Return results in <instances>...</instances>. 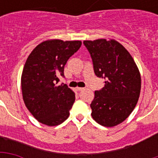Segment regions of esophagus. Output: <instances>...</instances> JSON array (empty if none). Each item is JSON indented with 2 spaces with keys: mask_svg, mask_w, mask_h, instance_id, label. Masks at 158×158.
Returning <instances> with one entry per match:
<instances>
[{
  "mask_svg": "<svg viewBox=\"0 0 158 158\" xmlns=\"http://www.w3.org/2000/svg\"><path fill=\"white\" fill-rule=\"evenodd\" d=\"M77 90H79V91H80V90H83V89H84V88H81V87H78V88H77Z\"/></svg>",
  "mask_w": 158,
  "mask_h": 158,
  "instance_id": "1",
  "label": "esophagus"
}]
</instances>
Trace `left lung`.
Segmentation results:
<instances>
[{
	"mask_svg": "<svg viewBox=\"0 0 158 158\" xmlns=\"http://www.w3.org/2000/svg\"><path fill=\"white\" fill-rule=\"evenodd\" d=\"M94 72L105 79V86L95 91L91 116L101 125L113 127L123 122L135 107L141 79L129 52L114 40H85Z\"/></svg>",
	"mask_w": 158,
	"mask_h": 158,
	"instance_id": "left-lung-1",
	"label": "left lung"
}]
</instances>
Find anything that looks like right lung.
Segmentation results:
<instances>
[{"label": "right lung", "instance_id": "1", "mask_svg": "<svg viewBox=\"0 0 158 158\" xmlns=\"http://www.w3.org/2000/svg\"><path fill=\"white\" fill-rule=\"evenodd\" d=\"M81 41L52 40L40 43L27 58L21 78L25 106L40 123L58 125L69 116L75 94L60 81L64 67L81 46Z\"/></svg>", "mask_w": 158, "mask_h": 158}]
</instances>
